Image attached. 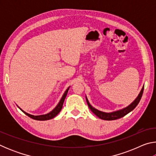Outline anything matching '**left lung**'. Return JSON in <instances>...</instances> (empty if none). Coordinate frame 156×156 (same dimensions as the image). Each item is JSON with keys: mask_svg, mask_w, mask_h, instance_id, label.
<instances>
[{"mask_svg": "<svg viewBox=\"0 0 156 156\" xmlns=\"http://www.w3.org/2000/svg\"><path fill=\"white\" fill-rule=\"evenodd\" d=\"M143 91H144V87H142L141 91L140 92L139 95L138 96V97L136 98V100H134V101L132 102L130 105H129L127 107L124 108V109L119 111H117V112H114L112 113H105V112H100V111H98V109H95V108H94L90 104H89V102L87 98H86V100H87V105L89 107V109H91V112H93L95 115L98 116V117L100 118V119L105 120H113L116 119H119V118L124 117V116L126 115L127 113L131 112L132 110L135 109L136 107L139 103L140 100L141 99L142 94H143Z\"/></svg>", "mask_w": 156, "mask_h": 156, "instance_id": "obj_1", "label": "left lung"}]
</instances>
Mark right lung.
Listing matches in <instances>:
<instances>
[{
	"label": "right lung",
	"mask_w": 156,
	"mask_h": 156,
	"mask_svg": "<svg viewBox=\"0 0 156 156\" xmlns=\"http://www.w3.org/2000/svg\"><path fill=\"white\" fill-rule=\"evenodd\" d=\"M69 89V87L67 89V90L65 91V94H63V96L62 97L61 100H60L58 105L57 106L55 107L54 109H53L51 112H49V113H47V114L41 115H33L29 114V113H26L25 112H23L22 109H21V110H22V112L24 113L25 114H26L27 116H29V117H30V118H32V119H34V120H47L52 119L53 118H54L55 116L58 114L59 112H60V111H61L62 107V105H63V102H64V101H65V98H66V96H67V92H68Z\"/></svg>",
	"instance_id": "add662e5"
}]
</instances>
